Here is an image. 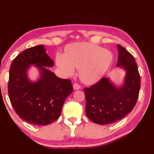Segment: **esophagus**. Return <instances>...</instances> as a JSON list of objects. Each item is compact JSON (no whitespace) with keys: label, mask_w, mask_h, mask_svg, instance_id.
Instances as JSON below:
<instances>
[{"label":"esophagus","mask_w":154,"mask_h":154,"mask_svg":"<svg viewBox=\"0 0 154 154\" xmlns=\"http://www.w3.org/2000/svg\"><path fill=\"white\" fill-rule=\"evenodd\" d=\"M73 89H74L75 90H79V89H81V86H80V85H79V84H77V83L73 84Z\"/></svg>","instance_id":"obj_1"}]
</instances>
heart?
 <instances>
[{
    "label": "heart",
    "instance_id": "heart-1",
    "mask_svg": "<svg viewBox=\"0 0 154 154\" xmlns=\"http://www.w3.org/2000/svg\"><path fill=\"white\" fill-rule=\"evenodd\" d=\"M113 62V54L98 45L78 43L70 45L65 54L56 56V64L64 74L72 75L79 69V76L85 84L98 82Z\"/></svg>",
    "mask_w": 154,
    "mask_h": 154
}]
</instances>
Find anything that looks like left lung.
Returning <instances> with one entry per match:
<instances>
[{
	"instance_id": "8db88e82",
	"label": "left lung",
	"mask_w": 154,
	"mask_h": 154,
	"mask_svg": "<svg viewBox=\"0 0 154 154\" xmlns=\"http://www.w3.org/2000/svg\"><path fill=\"white\" fill-rule=\"evenodd\" d=\"M117 66L125 71L123 81L117 85L110 77L103 78L90 88H84L85 113L100 125L113 123L126 116L135 106L140 89V75L134 57L121 45Z\"/></svg>"
}]
</instances>
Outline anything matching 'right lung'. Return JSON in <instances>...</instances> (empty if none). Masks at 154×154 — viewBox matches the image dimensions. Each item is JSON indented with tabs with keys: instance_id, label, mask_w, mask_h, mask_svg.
I'll list each match as a JSON object with an SVG mask.
<instances>
[{
	"instance_id": "add662e5",
	"label": "right lung",
	"mask_w": 154,
	"mask_h": 154,
	"mask_svg": "<svg viewBox=\"0 0 154 154\" xmlns=\"http://www.w3.org/2000/svg\"><path fill=\"white\" fill-rule=\"evenodd\" d=\"M31 65L39 73L35 81L28 77ZM52 66L54 61L43 45L25 50L10 66V102L19 116L33 125H47L59 119L65 100L73 92L70 80L60 79L47 68Z\"/></svg>"
}]
</instances>
